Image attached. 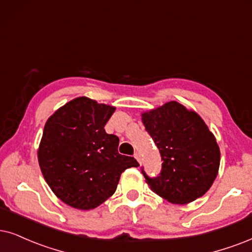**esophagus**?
<instances>
[{
  "label": "esophagus",
  "mask_w": 252,
  "mask_h": 252,
  "mask_svg": "<svg viewBox=\"0 0 252 252\" xmlns=\"http://www.w3.org/2000/svg\"><path fill=\"white\" fill-rule=\"evenodd\" d=\"M135 158L137 159V161H138L139 164L142 163V158H141V155H139L138 152H136V154H135Z\"/></svg>",
  "instance_id": "34e87169"
}]
</instances>
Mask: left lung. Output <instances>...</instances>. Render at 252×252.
Wrapping results in <instances>:
<instances>
[{
    "mask_svg": "<svg viewBox=\"0 0 252 252\" xmlns=\"http://www.w3.org/2000/svg\"><path fill=\"white\" fill-rule=\"evenodd\" d=\"M145 130L160 152L158 177L144 174L150 189L168 202L185 205L211 189L220 167L215 136L195 111L176 101L142 114Z\"/></svg>",
    "mask_w": 252,
    "mask_h": 252,
    "instance_id": "8db88e82",
    "label": "left lung"
}]
</instances>
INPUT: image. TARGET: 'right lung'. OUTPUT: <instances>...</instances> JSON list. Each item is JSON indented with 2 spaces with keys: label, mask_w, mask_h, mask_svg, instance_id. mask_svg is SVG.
<instances>
[{
  "label": "right lung",
  "mask_w": 252,
  "mask_h": 252,
  "mask_svg": "<svg viewBox=\"0 0 252 252\" xmlns=\"http://www.w3.org/2000/svg\"><path fill=\"white\" fill-rule=\"evenodd\" d=\"M115 107L86 96L69 101L49 117L38 149L44 179L73 208H96L115 193L126 168L139 164L120 155V139L104 126Z\"/></svg>",
  "instance_id": "right-lung-1"
}]
</instances>
